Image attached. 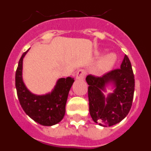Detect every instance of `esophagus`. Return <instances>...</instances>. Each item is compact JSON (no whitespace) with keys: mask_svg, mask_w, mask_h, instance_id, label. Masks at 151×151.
<instances>
[{"mask_svg":"<svg viewBox=\"0 0 151 151\" xmlns=\"http://www.w3.org/2000/svg\"><path fill=\"white\" fill-rule=\"evenodd\" d=\"M85 73L83 69H79L76 73V79L78 80H84L85 78Z\"/></svg>","mask_w":151,"mask_h":151,"instance_id":"esophagus-1","label":"esophagus"}]
</instances>
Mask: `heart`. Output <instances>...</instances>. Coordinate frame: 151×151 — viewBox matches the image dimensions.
<instances>
[{
  "label": "heart",
  "instance_id": "b5f03b06",
  "mask_svg": "<svg viewBox=\"0 0 151 151\" xmlns=\"http://www.w3.org/2000/svg\"><path fill=\"white\" fill-rule=\"evenodd\" d=\"M116 62V56L114 54H108L101 58L99 63V68L101 70L106 71L111 69Z\"/></svg>",
  "mask_w": 151,
  "mask_h": 151
}]
</instances>
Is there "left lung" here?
Segmentation results:
<instances>
[{
  "mask_svg": "<svg viewBox=\"0 0 151 151\" xmlns=\"http://www.w3.org/2000/svg\"><path fill=\"white\" fill-rule=\"evenodd\" d=\"M88 86L89 112L92 119L101 126H112L125 118L132 104L134 78L132 68L127 55H125L120 69H116L95 77H86ZM111 85L113 93L105 96L106 88Z\"/></svg>",
  "mask_w": 151,
  "mask_h": 151,
  "instance_id": "obj_1",
  "label": "left lung"
}]
</instances>
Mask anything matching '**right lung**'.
I'll use <instances>...</instances> for the list:
<instances>
[{"mask_svg":"<svg viewBox=\"0 0 151 151\" xmlns=\"http://www.w3.org/2000/svg\"><path fill=\"white\" fill-rule=\"evenodd\" d=\"M29 50L21 57L16 72L17 96L21 106L31 119L40 125L51 126L60 122L65 115L68 94L74 78L71 77L59 78L54 89L47 94L38 95L32 93L22 79L23 58Z\"/></svg>","mask_w":151,"mask_h":151,"instance_id":"add662e5","label":"right lung"}]
</instances>
